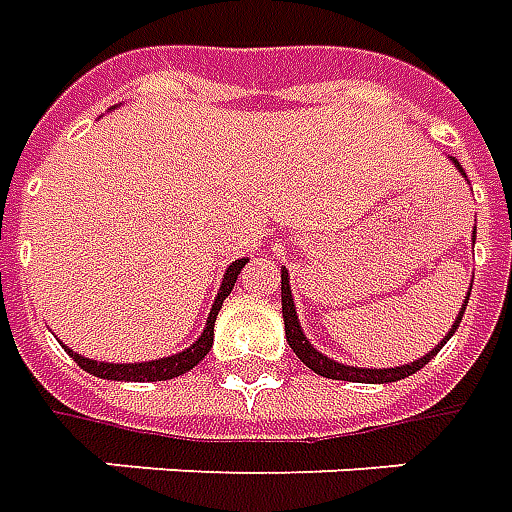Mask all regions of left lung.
I'll use <instances>...</instances> for the list:
<instances>
[{
  "label": "left lung",
  "mask_w": 512,
  "mask_h": 512,
  "mask_svg": "<svg viewBox=\"0 0 512 512\" xmlns=\"http://www.w3.org/2000/svg\"><path fill=\"white\" fill-rule=\"evenodd\" d=\"M455 165H458V162H455ZM458 170L463 173L460 165ZM474 234H477V228H474ZM466 303H469V300H466ZM281 308H284L286 342H289V347L295 350L297 358H300L308 369H314L317 375H322V378L353 380V383H394V380H402V378H408V375H413V372H419V369H422V366L438 353V347H436L433 353H427L424 358H419V361H413V364H405V366H394V369H358V366L336 364V361H331L328 355L317 353V350L308 344L303 331H300V325H297V314H295V303H292V292H289V273H286V270H281ZM463 311H466V306H463ZM463 311L458 314V320H455V325H452V331L447 333V339L441 342V347L449 342V336H452L455 328L460 325V320H463Z\"/></svg>",
  "instance_id": "left-lung-1"
}]
</instances>
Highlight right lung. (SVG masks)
Instances as JSON below:
<instances>
[{
  "label": "right lung",
  "mask_w": 512,
  "mask_h": 512,
  "mask_svg": "<svg viewBox=\"0 0 512 512\" xmlns=\"http://www.w3.org/2000/svg\"><path fill=\"white\" fill-rule=\"evenodd\" d=\"M248 264V259H239L226 270V278H223V286L217 292V300L212 311H209V320H206V331L201 333V339L187 347L184 353L170 355V358H159V361H146V364H101V361H90V358H82L79 353H71L76 364L82 366L85 372L96 375V378L104 380H137V383H146V380H170L179 378L184 372H190L192 366H198V361H204V355L209 353L212 347V339H215V320L217 311L223 308V300L231 295V289L237 284V275L242 273V267Z\"/></svg>",
  "instance_id": "right-lung-1"
}]
</instances>
